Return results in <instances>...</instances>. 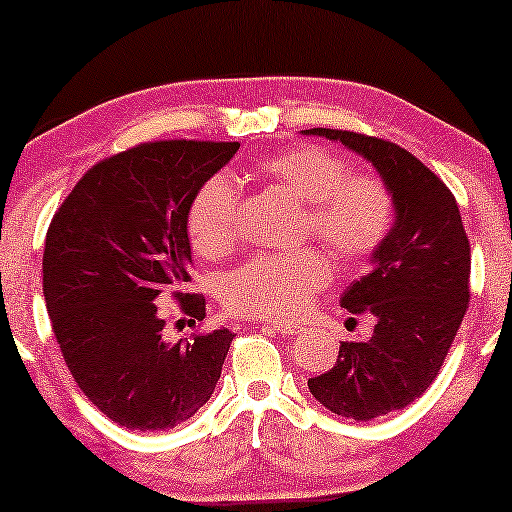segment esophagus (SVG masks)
<instances>
[{"mask_svg": "<svg viewBox=\"0 0 512 512\" xmlns=\"http://www.w3.org/2000/svg\"><path fill=\"white\" fill-rule=\"evenodd\" d=\"M259 327L269 329V331H273V334H283V336H294L301 331L299 325H292V322H278V320H264V322H259Z\"/></svg>", "mask_w": 512, "mask_h": 512, "instance_id": "34e87169", "label": "esophagus"}]
</instances>
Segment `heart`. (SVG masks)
Listing matches in <instances>:
<instances>
[{
    "instance_id": "heart-1",
    "label": "heart",
    "mask_w": 512,
    "mask_h": 512,
    "mask_svg": "<svg viewBox=\"0 0 512 512\" xmlns=\"http://www.w3.org/2000/svg\"><path fill=\"white\" fill-rule=\"evenodd\" d=\"M257 174L287 187L306 204V227L343 262L376 253L394 225V194L371 171H350L343 155L301 143L257 162ZM187 234L201 257L227 255L239 239V190L215 174L194 192ZM320 250L259 255L227 273L220 301L243 318H299L329 280Z\"/></svg>"
}]
</instances>
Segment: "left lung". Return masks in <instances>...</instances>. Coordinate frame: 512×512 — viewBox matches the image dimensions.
Returning <instances> with one entry per match:
<instances>
[{
    "label": "left lung",
    "instance_id": "obj_1",
    "mask_svg": "<svg viewBox=\"0 0 512 512\" xmlns=\"http://www.w3.org/2000/svg\"><path fill=\"white\" fill-rule=\"evenodd\" d=\"M364 155L394 194L397 220L373 253V269L341 306L376 320L369 341H341L329 371L308 390L331 413L366 422L406 408L441 371L469 308L471 246L455 194L397 143L348 129L313 127Z\"/></svg>",
    "mask_w": 512,
    "mask_h": 512
}]
</instances>
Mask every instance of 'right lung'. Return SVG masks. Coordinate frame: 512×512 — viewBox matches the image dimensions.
I'll list each match as a JSON object with an SVG mask.
<instances>
[{"instance_id": "add662e5", "label": "right lung", "mask_w": 512, "mask_h": 512, "mask_svg": "<svg viewBox=\"0 0 512 512\" xmlns=\"http://www.w3.org/2000/svg\"><path fill=\"white\" fill-rule=\"evenodd\" d=\"M239 141L164 139L106 157L57 208L43 250V297L71 376L102 413L132 431H162L211 399L234 341L229 329L167 343L157 301L206 318L190 283L187 211Z\"/></svg>"}]
</instances>
